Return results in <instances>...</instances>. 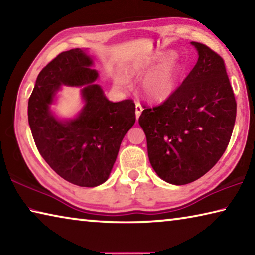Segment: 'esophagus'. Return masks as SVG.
<instances>
[{
    "instance_id": "1",
    "label": "esophagus",
    "mask_w": 255,
    "mask_h": 255,
    "mask_svg": "<svg viewBox=\"0 0 255 255\" xmlns=\"http://www.w3.org/2000/svg\"><path fill=\"white\" fill-rule=\"evenodd\" d=\"M141 111H143V107L139 102H136V119L139 118V116L141 115Z\"/></svg>"
}]
</instances>
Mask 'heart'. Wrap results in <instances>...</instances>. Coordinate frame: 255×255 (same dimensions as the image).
Listing matches in <instances>:
<instances>
[{"mask_svg": "<svg viewBox=\"0 0 255 255\" xmlns=\"http://www.w3.org/2000/svg\"><path fill=\"white\" fill-rule=\"evenodd\" d=\"M161 57V59H165ZM152 64L144 62L137 64L128 71L129 77H139L149 71ZM181 75V67L175 62H166L152 71L141 82L140 89L144 96L152 101H163L175 91ZM116 84L120 88H126L127 80L123 76H116Z\"/></svg>", "mask_w": 255, "mask_h": 255, "instance_id": "obj_1", "label": "heart"}]
</instances>
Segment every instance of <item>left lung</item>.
<instances>
[{
    "instance_id": "left-lung-1",
    "label": "left lung",
    "mask_w": 255,
    "mask_h": 255,
    "mask_svg": "<svg viewBox=\"0 0 255 255\" xmlns=\"http://www.w3.org/2000/svg\"><path fill=\"white\" fill-rule=\"evenodd\" d=\"M191 44L199 55L191 72L165 101L144 105L138 120L154 171L176 185L213 169L227 148L236 118L224 59L201 42Z\"/></svg>"
}]
</instances>
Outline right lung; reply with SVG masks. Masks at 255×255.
I'll use <instances>...</instances> for the list:
<instances>
[{"label": "right lung", "mask_w": 255, "mask_h": 255, "mask_svg": "<svg viewBox=\"0 0 255 255\" xmlns=\"http://www.w3.org/2000/svg\"><path fill=\"white\" fill-rule=\"evenodd\" d=\"M92 59L80 48L63 51L42 68L29 98V126L42 158L59 176L80 187L106 182L120 144L136 122L131 99L111 102L92 82L98 72ZM62 84L80 86L86 106L70 122L56 120L49 110Z\"/></svg>", "instance_id": "add662e5"}]
</instances>
